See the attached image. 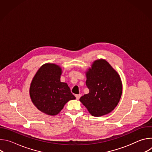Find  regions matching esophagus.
<instances>
[{"label": "esophagus", "mask_w": 152, "mask_h": 152, "mask_svg": "<svg viewBox=\"0 0 152 152\" xmlns=\"http://www.w3.org/2000/svg\"><path fill=\"white\" fill-rule=\"evenodd\" d=\"M75 96H76V99L79 100L80 99V97H81V94H76V95H75Z\"/></svg>", "instance_id": "esophagus-1"}]
</instances>
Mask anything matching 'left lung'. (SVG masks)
Instances as JSON below:
<instances>
[{"label": "left lung", "mask_w": 152, "mask_h": 152, "mask_svg": "<svg viewBox=\"0 0 152 152\" xmlns=\"http://www.w3.org/2000/svg\"><path fill=\"white\" fill-rule=\"evenodd\" d=\"M86 85L89 93L79 100L90 114L100 117L113 111L122 94V83L118 73L106 60L94 61L86 72Z\"/></svg>", "instance_id": "1"}]
</instances>
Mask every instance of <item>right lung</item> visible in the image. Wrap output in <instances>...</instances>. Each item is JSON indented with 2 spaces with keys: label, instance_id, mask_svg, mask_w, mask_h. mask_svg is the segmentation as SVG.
<instances>
[{
  "label": "right lung",
  "instance_id": "right-lung-1",
  "mask_svg": "<svg viewBox=\"0 0 152 152\" xmlns=\"http://www.w3.org/2000/svg\"><path fill=\"white\" fill-rule=\"evenodd\" d=\"M61 68L55 64H45L34 76L29 88L34 104L40 111L49 115L58 114L64 105L76 97L67 83L60 80Z\"/></svg>",
  "mask_w": 152,
  "mask_h": 152
}]
</instances>
